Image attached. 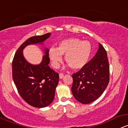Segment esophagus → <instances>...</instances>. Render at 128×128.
Instances as JSON below:
<instances>
[{
	"label": "esophagus",
	"instance_id": "obj_1",
	"mask_svg": "<svg viewBox=\"0 0 128 128\" xmlns=\"http://www.w3.org/2000/svg\"><path fill=\"white\" fill-rule=\"evenodd\" d=\"M59 76H60V79H62L63 77H64V74H60V75H59Z\"/></svg>",
	"mask_w": 128,
	"mask_h": 128
}]
</instances>
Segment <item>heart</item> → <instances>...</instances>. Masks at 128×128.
<instances>
[{
    "label": "heart",
    "mask_w": 128,
    "mask_h": 128,
    "mask_svg": "<svg viewBox=\"0 0 128 128\" xmlns=\"http://www.w3.org/2000/svg\"><path fill=\"white\" fill-rule=\"evenodd\" d=\"M92 52L90 43L82 41L77 38H70L62 40L58 48L52 47L48 50V56L53 67L57 68L62 61V55L72 69L81 68L87 64Z\"/></svg>",
    "instance_id": "b5f03b06"
}]
</instances>
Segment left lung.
Segmentation results:
<instances>
[{"instance_id":"left-lung-1","label":"left lung","mask_w":128,"mask_h":128,"mask_svg":"<svg viewBox=\"0 0 128 128\" xmlns=\"http://www.w3.org/2000/svg\"><path fill=\"white\" fill-rule=\"evenodd\" d=\"M72 76V92L80 103L89 104L102 95L109 83V66L107 53L101 44L93 58Z\"/></svg>"}]
</instances>
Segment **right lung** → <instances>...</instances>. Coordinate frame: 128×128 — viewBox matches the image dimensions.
<instances>
[{
  "label": "right lung",
  "instance_id": "right-lung-1",
  "mask_svg": "<svg viewBox=\"0 0 128 128\" xmlns=\"http://www.w3.org/2000/svg\"><path fill=\"white\" fill-rule=\"evenodd\" d=\"M51 33L33 36L25 41L16 51L12 62V80L21 97L30 106L45 108L52 103L59 82V74L48 66V49H44L45 54L41 62L32 64L25 60L23 50L28 45L43 44Z\"/></svg>",
  "mask_w": 128,
  "mask_h": 128
}]
</instances>
